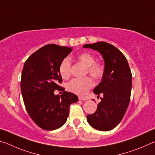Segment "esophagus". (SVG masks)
Listing matches in <instances>:
<instances>
[{
	"mask_svg": "<svg viewBox=\"0 0 155 155\" xmlns=\"http://www.w3.org/2000/svg\"><path fill=\"white\" fill-rule=\"evenodd\" d=\"M78 99L81 100V101H86V100H87V98H83V97H81V96H78Z\"/></svg>",
	"mask_w": 155,
	"mask_h": 155,
	"instance_id": "esophagus-1",
	"label": "esophagus"
}]
</instances>
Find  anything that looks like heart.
<instances>
[{"label": "heart", "instance_id": "heart-1", "mask_svg": "<svg viewBox=\"0 0 155 155\" xmlns=\"http://www.w3.org/2000/svg\"><path fill=\"white\" fill-rule=\"evenodd\" d=\"M78 61L85 65L86 73H88L95 79H100L104 73V66L99 62H96V58L92 54L87 52L78 53L77 55ZM71 61L68 57L61 60L59 66V72L61 77L66 79L70 76ZM94 82L90 77H86L82 78H73L66 85L68 91L78 95H84L92 87Z\"/></svg>", "mask_w": 155, "mask_h": 155}]
</instances>
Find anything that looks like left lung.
<instances>
[{
	"mask_svg": "<svg viewBox=\"0 0 155 155\" xmlns=\"http://www.w3.org/2000/svg\"><path fill=\"white\" fill-rule=\"evenodd\" d=\"M83 48L98 51L104 61L101 82L94 88L96 95L103 94L93 114L87 115L89 124L96 130L108 131L121 122L130 102L132 74L125 56L114 46L104 41L85 44Z\"/></svg>",
	"mask_w": 155,
	"mask_h": 155,
	"instance_id": "8db88e82",
	"label": "left lung"
}]
</instances>
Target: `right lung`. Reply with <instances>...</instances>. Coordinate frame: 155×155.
<instances>
[{"label":"right lung","instance_id":"add662e5","mask_svg":"<svg viewBox=\"0 0 155 155\" xmlns=\"http://www.w3.org/2000/svg\"><path fill=\"white\" fill-rule=\"evenodd\" d=\"M72 48L51 44L41 47L25 61L20 87L24 103L31 118L42 129L55 130L64 125L69 115L70 104L78 96L59 85L62 78L59 72L61 60ZM55 89L64 92L54 95Z\"/></svg>","mask_w":155,"mask_h":155}]
</instances>
